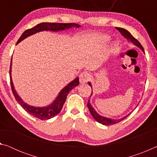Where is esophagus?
<instances>
[{
    "instance_id": "obj_1",
    "label": "esophagus",
    "mask_w": 157,
    "mask_h": 157,
    "mask_svg": "<svg viewBox=\"0 0 157 157\" xmlns=\"http://www.w3.org/2000/svg\"><path fill=\"white\" fill-rule=\"evenodd\" d=\"M79 82H80L81 84H85L86 82H87L89 80V78H90L89 74L86 72H82L80 75H79Z\"/></svg>"
}]
</instances>
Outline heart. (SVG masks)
<instances>
[{"instance_id":"obj_1","label":"heart","mask_w":157,"mask_h":157,"mask_svg":"<svg viewBox=\"0 0 157 157\" xmlns=\"http://www.w3.org/2000/svg\"><path fill=\"white\" fill-rule=\"evenodd\" d=\"M100 38H101V39H102L103 40H105V41H107V40H109V36H106V35H102V36H100ZM114 49H115V50H117V46H115V48H114Z\"/></svg>"}]
</instances>
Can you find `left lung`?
I'll use <instances>...</instances> for the list:
<instances>
[{
    "instance_id": "1",
    "label": "left lung",
    "mask_w": 157,
    "mask_h": 157,
    "mask_svg": "<svg viewBox=\"0 0 157 157\" xmlns=\"http://www.w3.org/2000/svg\"><path fill=\"white\" fill-rule=\"evenodd\" d=\"M117 30H118L120 33H121L122 35H123L124 38H126L127 40H128L129 41L131 42V43H133L134 44L135 46H136L137 47H139V48L143 50V52H144V49H143V47L141 46V44H140V42L137 40V39H136L134 38V36H133L131 34H130L129 32L127 31V30H125V29L124 28H116ZM89 85L92 88V86H91V84L90 83V82H89ZM92 95V93L91 94V96ZM90 96V97H91ZM87 107H88L90 111V112H91V114L92 115V116L94 117V118L95 119V121H96L97 122H98L99 123H101L102 124H105V125H111V124H116L118 123H120L121 121H123L124 119H125L127 116H128L130 113L127 114V116L123 117L122 118H120V119H111V118H106V117H104V116H100L98 114L96 111H95V110L94 109V107H92L91 103H90V101L89 100L88 101V103H87Z\"/></svg>"
}]
</instances>
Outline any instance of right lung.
I'll return each instance as SVG.
<instances>
[{
	"mask_svg": "<svg viewBox=\"0 0 157 157\" xmlns=\"http://www.w3.org/2000/svg\"><path fill=\"white\" fill-rule=\"evenodd\" d=\"M73 27L75 28H80L81 25L76 23H41L39 24L34 26L33 28L28 29V30H25L24 33L22 34V35L18 39L17 41V44L19 43L23 39L27 38L28 36L33 35V34H35L36 33L41 31H53V32H58L60 30H64L66 29H70ZM12 59L11 63H10V84H11L12 91L13 93V95L17 100L21 107H22L24 110L27 111L28 113H30L34 117L41 119V120H48L50 118H52L55 116H57L59 113L62 109L63 107V105L64 104L65 101L66 100V97L67 95L69 94L71 90H72L74 87H75L79 85V78H77L73 81L70 82L68 85L63 88L62 91L59 92V95H57L56 99L54 100L51 105H50L47 107H33V106H30L28 105L27 103L24 102L23 100L19 97V95L17 94V91H15L14 84H13L12 79Z\"/></svg>",
	"mask_w": 157,
	"mask_h": 157,
	"instance_id": "add662e5",
	"label": "right lung"
}]
</instances>
